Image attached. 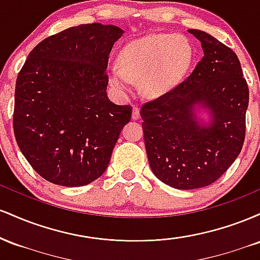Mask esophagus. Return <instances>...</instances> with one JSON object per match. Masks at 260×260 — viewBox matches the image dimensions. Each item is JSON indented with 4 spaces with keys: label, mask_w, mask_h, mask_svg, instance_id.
Masks as SVG:
<instances>
[{
    "label": "esophagus",
    "mask_w": 260,
    "mask_h": 260,
    "mask_svg": "<svg viewBox=\"0 0 260 260\" xmlns=\"http://www.w3.org/2000/svg\"><path fill=\"white\" fill-rule=\"evenodd\" d=\"M140 117V110L138 106H133V111H132V118L133 120H138Z\"/></svg>",
    "instance_id": "1"
}]
</instances>
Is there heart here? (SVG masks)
<instances>
[{
  "label": "heart",
  "instance_id": "b5f03b06",
  "mask_svg": "<svg viewBox=\"0 0 260 260\" xmlns=\"http://www.w3.org/2000/svg\"><path fill=\"white\" fill-rule=\"evenodd\" d=\"M193 59L187 39L174 34H154L131 41L120 52V66L109 70L110 84L122 96L132 92L134 82L144 95L161 96L176 88Z\"/></svg>",
  "mask_w": 260,
  "mask_h": 260
}]
</instances>
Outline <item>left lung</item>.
<instances>
[{
	"mask_svg": "<svg viewBox=\"0 0 260 260\" xmlns=\"http://www.w3.org/2000/svg\"><path fill=\"white\" fill-rule=\"evenodd\" d=\"M196 70L174 90L140 109L151 171L177 189L209 186L228 170L242 149L249 91L237 55L198 29Z\"/></svg>",
	"mask_w": 260,
	"mask_h": 260,
	"instance_id": "1",
	"label": "left lung"
}]
</instances>
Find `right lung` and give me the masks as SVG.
Here are the masks:
<instances>
[{
  "label": "right lung",
  "mask_w": 260,
  "mask_h": 260,
  "mask_svg": "<svg viewBox=\"0 0 260 260\" xmlns=\"http://www.w3.org/2000/svg\"><path fill=\"white\" fill-rule=\"evenodd\" d=\"M101 23L72 26L29 53L14 92L17 144L31 168L53 184L79 187L105 172L132 107L107 96L113 44L123 35Z\"/></svg>",
  "instance_id": "add662e5"
}]
</instances>
